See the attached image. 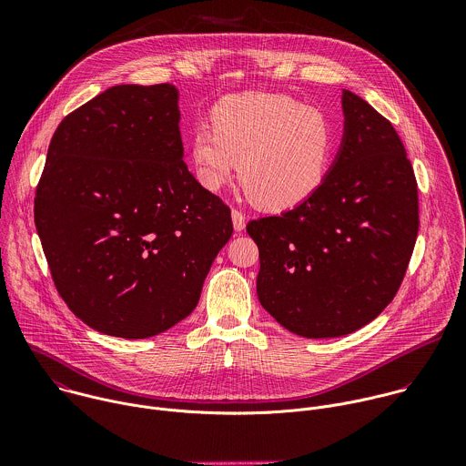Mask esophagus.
<instances>
[{
    "label": "esophagus",
    "instance_id": "1",
    "mask_svg": "<svg viewBox=\"0 0 466 466\" xmlns=\"http://www.w3.org/2000/svg\"><path fill=\"white\" fill-rule=\"evenodd\" d=\"M232 223H234V230L241 232L245 228V214L239 210H232Z\"/></svg>",
    "mask_w": 466,
    "mask_h": 466
}]
</instances>
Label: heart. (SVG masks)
<instances>
[{
    "label": "heart",
    "instance_id": "obj_1",
    "mask_svg": "<svg viewBox=\"0 0 466 466\" xmlns=\"http://www.w3.org/2000/svg\"><path fill=\"white\" fill-rule=\"evenodd\" d=\"M214 128L198 125L189 140L195 178L216 191L239 180L265 210H289L322 184L334 130L328 117L284 94H243L221 101L212 114Z\"/></svg>",
    "mask_w": 466,
    "mask_h": 466
}]
</instances>
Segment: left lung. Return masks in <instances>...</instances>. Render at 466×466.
I'll use <instances>...</instances> for the list:
<instances>
[{
    "label": "left lung",
    "mask_w": 466,
    "mask_h": 466,
    "mask_svg": "<svg viewBox=\"0 0 466 466\" xmlns=\"http://www.w3.org/2000/svg\"><path fill=\"white\" fill-rule=\"evenodd\" d=\"M345 128L319 189L280 216L254 219L259 304L308 339L349 336L400 288L419 232V191L394 127L343 90Z\"/></svg>",
    "instance_id": "1"
}]
</instances>
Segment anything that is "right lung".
I'll return each mask as SVG.
<instances>
[{
	"instance_id": "add662e5",
	"label": "right lung",
	"mask_w": 466,
	"mask_h": 466,
	"mask_svg": "<svg viewBox=\"0 0 466 466\" xmlns=\"http://www.w3.org/2000/svg\"><path fill=\"white\" fill-rule=\"evenodd\" d=\"M178 90L119 85L66 116L51 138L35 225L56 291L105 336L146 339L186 319L230 208L184 164Z\"/></svg>"
}]
</instances>
